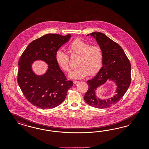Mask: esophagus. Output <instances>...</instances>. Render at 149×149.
Wrapping results in <instances>:
<instances>
[{
    "mask_svg": "<svg viewBox=\"0 0 149 149\" xmlns=\"http://www.w3.org/2000/svg\"><path fill=\"white\" fill-rule=\"evenodd\" d=\"M79 81H73V83H74V84H77V83H79Z\"/></svg>",
    "mask_w": 149,
    "mask_h": 149,
    "instance_id": "34e87169",
    "label": "esophagus"
}]
</instances>
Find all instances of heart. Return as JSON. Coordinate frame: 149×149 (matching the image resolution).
<instances>
[{"label": "heart", "mask_w": 149, "mask_h": 149, "mask_svg": "<svg viewBox=\"0 0 149 149\" xmlns=\"http://www.w3.org/2000/svg\"><path fill=\"white\" fill-rule=\"evenodd\" d=\"M68 49L71 53L80 56L77 64L78 67L69 74L70 78L81 79L88 75L93 76L100 70L102 64L103 54L99 46L91 45L77 39L69 45ZM55 59L62 70L67 72L70 71L69 56L64 50H57L55 54Z\"/></svg>", "instance_id": "heart-1"}]
</instances>
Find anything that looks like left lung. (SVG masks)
<instances>
[{"label": "left lung", "mask_w": 149, "mask_h": 149, "mask_svg": "<svg viewBox=\"0 0 149 149\" xmlns=\"http://www.w3.org/2000/svg\"><path fill=\"white\" fill-rule=\"evenodd\" d=\"M92 36L101 48L102 65L98 74L88 80V90L84 98L86 103L96 108H107L116 104L125 94L131 84V65L122 47L100 32H95L86 36ZM107 81H112L117 86L115 95L107 100L100 99L96 91Z\"/></svg>", "instance_id": "left-lung-1"}]
</instances>
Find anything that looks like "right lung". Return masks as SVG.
Masks as SVG:
<instances>
[{
  "label": "right lung",
  "instance_id": "add662e5",
  "mask_svg": "<svg viewBox=\"0 0 149 149\" xmlns=\"http://www.w3.org/2000/svg\"><path fill=\"white\" fill-rule=\"evenodd\" d=\"M70 38V34L44 35L28 45L19 60L18 85L27 100L39 108L49 109L58 106L72 87V81L67 80L55 59L56 51ZM36 60L48 65L42 75H37L32 69Z\"/></svg>",
  "mask_w": 149,
  "mask_h": 149
}]
</instances>
